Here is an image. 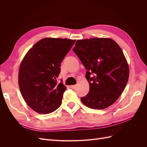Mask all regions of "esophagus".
<instances>
[{
  "label": "esophagus",
  "instance_id": "34e87169",
  "mask_svg": "<svg viewBox=\"0 0 147 147\" xmlns=\"http://www.w3.org/2000/svg\"><path fill=\"white\" fill-rule=\"evenodd\" d=\"M70 87L71 88H72V89H75V88H76V86H75V85H70Z\"/></svg>",
  "mask_w": 147,
  "mask_h": 147
}]
</instances>
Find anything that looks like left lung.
<instances>
[{"label":"left lung","instance_id":"obj_1","mask_svg":"<svg viewBox=\"0 0 147 147\" xmlns=\"http://www.w3.org/2000/svg\"><path fill=\"white\" fill-rule=\"evenodd\" d=\"M73 51L86 68L90 91L81 97L89 108L101 110L117 101L125 88L129 68L121 48L110 38L78 40Z\"/></svg>","mask_w":147,"mask_h":147}]
</instances>
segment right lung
Instances as JSON below:
<instances>
[{
  "instance_id": "right-lung-1",
  "label": "right lung",
  "mask_w": 147,
  "mask_h": 147,
  "mask_svg": "<svg viewBox=\"0 0 147 147\" xmlns=\"http://www.w3.org/2000/svg\"><path fill=\"white\" fill-rule=\"evenodd\" d=\"M75 40L47 37L37 42L22 60L18 84L23 98L30 107L40 114L58 109L66 86L57 83L61 63Z\"/></svg>"
}]
</instances>
